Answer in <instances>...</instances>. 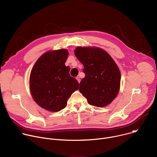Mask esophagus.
<instances>
[{
	"mask_svg": "<svg viewBox=\"0 0 157 157\" xmlns=\"http://www.w3.org/2000/svg\"><path fill=\"white\" fill-rule=\"evenodd\" d=\"M76 79H77V81H78V82L79 83V82H80V79H79V77H76Z\"/></svg>",
	"mask_w": 157,
	"mask_h": 157,
	"instance_id": "1",
	"label": "esophagus"
}]
</instances>
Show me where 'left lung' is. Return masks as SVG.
<instances>
[{
	"label": "left lung",
	"instance_id": "8db88e82",
	"mask_svg": "<svg viewBox=\"0 0 157 157\" xmlns=\"http://www.w3.org/2000/svg\"><path fill=\"white\" fill-rule=\"evenodd\" d=\"M75 54L85 74L79 84L80 93L91 105H109L117 96L121 84V72L114 59L98 47H78Z\"/></svg>",
	"mask_w": 157,
	"mask_h": 157
}]
</instances>
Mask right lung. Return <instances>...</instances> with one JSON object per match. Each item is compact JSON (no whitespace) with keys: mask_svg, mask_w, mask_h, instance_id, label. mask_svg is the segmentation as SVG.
<instances>
[{"mask_svg":"<svg viewBox=\"0 0 157 157\" xmlns=\"http://www.w3.org/2000/svg\"><path fill=\"white\" fill-rule=\"evenodd\" d=\"M68 51L60 49L42 55L36 61L30 75L32 96L41 107L58 112L67 105L72 93L79 89L78 81L70 76L64 63Z\"/></svg>","mask_w":157,"mask_h":157,"instance_id":"right-lung-1","label":"right lung"}]
</instances>
